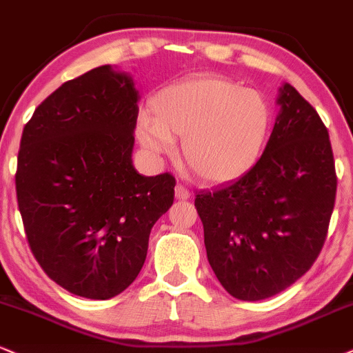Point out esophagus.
Here are the masks:
<instances>
[{
    "mask_svg": "<svg viewBox=\"0 0 353 353\" xmlns=\"http://www.w3.org/2000/svg\"><path fill=\"white\" fill-rule=\"evenodd\" d=\"M190 196H192V194H190V192L185 188L183 185H176L175 186V198H176V200H188Z\"/></svg>",
    "mask_w": 353,
    "mask_h": 353,
    "instance_id": "obj_1",
    "label": "esophagus"
}]
</instances>
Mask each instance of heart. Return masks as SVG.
<instances>
[{
    "label": "heart",
    "instance_id": "obj_1",
    "mask_svg": "<svg viewBox=\"0 0 353 353\" xmlns=\"http://www.w3.org/2000/svg\"><path fill=\"white\" fill-rule=\"evenodd\" d=\"M153 119L142 115L137 139L152 157L175 152L183 139L188 168L206 183H230L254 168L272 125L263 94L218 76H200L163 87L150 101Z\"/></svg>",
    "mask_w": 353,
    "mask_h": 353
}]
</instances>
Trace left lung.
Masks as SVG:
<instances>
[{
	"instance_id": "obj_1",
	"label": "left lung",
	"mask_w": 353,
	"mask_h": 353,
	"mask_svg": "<svg viewBox=\"0 0 353 353\" xmlns=\"http://www.w3.org/2000/svg\"><path fill=\"white\" fill-rule=\"evenodd\" d=\"M272 134L239 180L196 194L214 276L239 301L276 296L309 271L324 246L337 176L329 132L291 84Z\"/></svg>"
}]
</instances>
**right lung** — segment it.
Returning <instances> with one entry per match:
<instances>
[{
    "label": "right lung",
    "mask_w": 353,
    "mask_h": 353,
    "mask_svg": "<svg viewBox=\"0 0 353 353\" xmlns=\"http://www.w3.org/2000/svg\"><path fill=\"white\" fill-rule=\"evenodd\" d=\"M139 99L130 74L101 65L54 90L21 137L16 194L29 246L54 283L87 299L134 283L173 205L175 178L143 176L132 161Z\"/></svg>",
    "instance_id": "add662e5"
}]
</instances>
